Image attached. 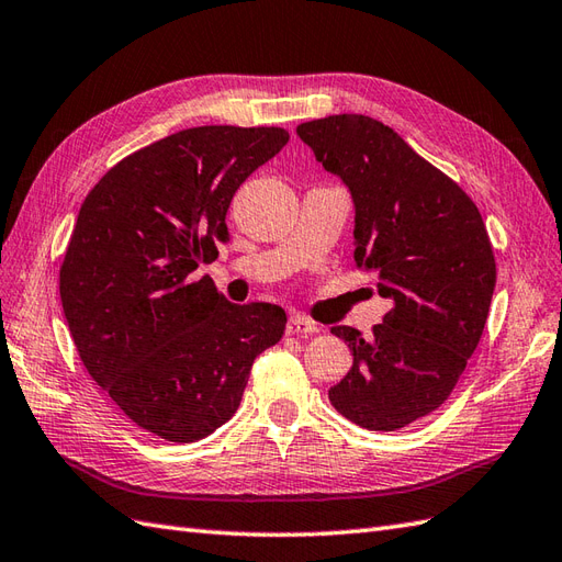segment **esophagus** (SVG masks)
<instances>
[{
  "instance_id": "obj_1",
  "label": "esophagus",
  "mask_w": 562,
  "mask_h": 562,
  "mask_svg": "<svg viewBox=\"0 0 562 562\" xmlns=\"http://www.w3.org/2000/svg\"><path fill=\"white\" fill-rule=\"evenodd\" d=\"M315 331H319V327L317 324L313 322V319H307L305 315H297V313H293L291 317H289V324H285V334H315Z\"/></svg>"
}]
</instances>
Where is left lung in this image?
Returning <instances> with one entry per match:
<instances>
[{"label": "left lung", "mask_w": 562, "mask_h": 562, "mask_svg": "<svg viewBox=\"0 0 562 562\" xmlns=\"http://www.w3.org/2000/svg\"><path fill=\"white\" fill-rule=\"evenodd\" d=\"M295 132L351 192L356 267L392 303L368 339L331 327L353 366L329 402L360 428L398 430L445 404L476 351L495 289L488 231L471 196L386 124L329 115Z\"/></svg>", "instance_id": "left-lung-1"}]
</instances>
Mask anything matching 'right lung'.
I'll list each match as a JSON object with an SVG mask.
<instances>
[{"label":"right lung","mask_w":562,"mask_h":562,"mask_svg":"<svg viewBox=\"0 0 562 562\" xmlns=\"http://www.w3.org/2000/svg\"><path fill=\"white\" fill-rule=\"evenodd\" d=\"M285 144L281 127L182 130L122 158L81 204L59 269L71 339L122 414L168 442L231 420L283 336L279 305L228 303L194 271L228 240L238 187Z\"/></svg>","instance_id":"obj_1"}]
</instances>
